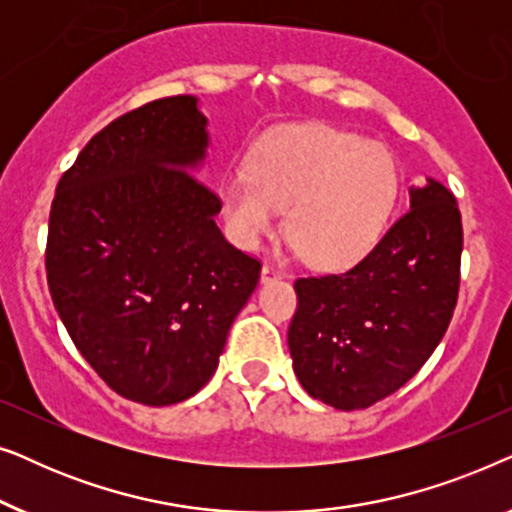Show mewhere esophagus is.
<instances>
[{"label": "esophagus", "instance_id": "34e87169", "mask_svg": "<svg viewBox=\"0 0 512 512\" xmlns=\"http://www.w3.org/2000/svg\"><path fill=\"white\" fill-rule=\"evenodd\" d=\"M284 277V270L279 268L275 263H263V270H261V279L263 282H270V279H279Z\"/></svg>", "mask_w": 512, "mask_h": 512}]
</instances>
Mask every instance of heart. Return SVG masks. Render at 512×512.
<instances>
[{
    "label": "heart",
    "mask_w": 512,
    "mask_h": 512,
    "mask_svg": "<svg viewBox=\"0 0 512 512\" xmlns=\"http://www.w3.org/2000/svg\"><path fill=\"white\" fill-rule=\"evenodd\" d=\"M387 146L328 123L286 125L256 146L249 174L223 181L221 207L237 244L256 249L286 214V233L317 268H347L380 242L398 198Z\"/></svg>",
    "instance_id": "obj_1"
}]
</instances>
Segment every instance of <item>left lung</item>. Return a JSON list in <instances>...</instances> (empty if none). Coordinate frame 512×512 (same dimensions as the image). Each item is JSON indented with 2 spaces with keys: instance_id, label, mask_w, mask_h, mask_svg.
Masks as SVG:
<instances>
[{
  "instance_id": "1",
  "label": "left lung",
  "mask_w": 512,
  "mask_h": 512,
  "mask_svg": "<svg viewBox=\"0 0 512 512\" xmlns=\"http://www.w3.org/2000/svg\"><path fill=\"white\" fill-rule=\"evenodd\" d=\"M461 249L457 200L429 179L354 268L296 279L289 349L307 394L361 410L415 377L457 307Z\"/></svg>"
}]
</instances>
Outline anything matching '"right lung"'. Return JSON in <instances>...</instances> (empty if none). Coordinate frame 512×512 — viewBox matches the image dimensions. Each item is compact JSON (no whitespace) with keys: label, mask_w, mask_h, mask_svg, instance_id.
<instances>
[{"label":"right lung","mask_w":512,"mask_h":512,"mask_svg":"<svg viewBox=\"0 0 512 512\" xmlns=\"http://www.w3.org/2000/svg\"><path fill=\"white\" fill-rule=\"evenodd\" d=\"M207 118L193 95L118 116L55 188L46 277L69 338L116 394L172 405L205 387L261 277L191 172Z\"/></svg>","instance_id":"obj_1"}]
</instances>
